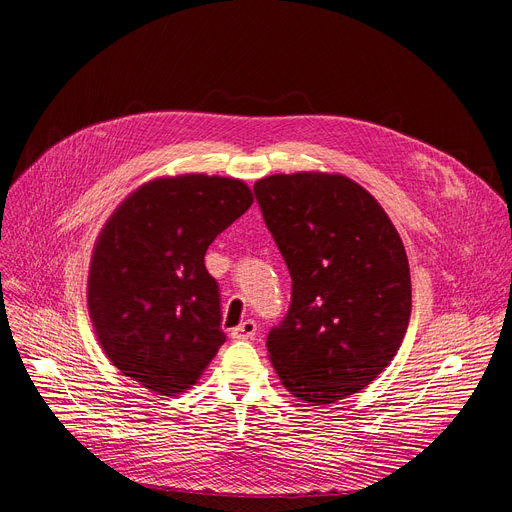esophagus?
<instances>
[{
  "label": "esophagus",
  "instance_id": "1",
  "mask_svg": "<svg viewBox=\"0 0 512 512\" xmlns=\"http://www.w3.org/2000/svg\"><path fill=\"white\" fill-rule=\"evenodd\" d=\"M255 334H257V324H255L253 319H245L240 326H236V328L230 332V336H232L234 340H253Z\"/></svg>",
  "mask_w": 512,
  "mask_h": 512
}]
</instances>
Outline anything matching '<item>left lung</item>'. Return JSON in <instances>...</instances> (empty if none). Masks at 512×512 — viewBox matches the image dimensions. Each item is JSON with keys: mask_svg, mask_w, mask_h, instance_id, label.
<instances>
[{"mask_svg": "<svg viewBox=\"0 0 512 512\" xmlns=\"http://www.w3.org/2000/svg\"><path fill=\"white\" fill-rule=\"evenodd\" d=\"M255 197L292 278L267 353L292 396L332 405L378 378L407 334L405 245L382 205L342 174H274L255 182Z\"/></svg>", "mask_w": 512, "mask_h": 512, "instance_id": "1", "label": "left lung"}]
</instances>
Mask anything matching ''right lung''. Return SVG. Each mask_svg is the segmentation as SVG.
<instances>
[{
  "label": "right lung",
  "mask_w": 512,
  "mask_h": 512,
  "mask_svg": "<svg viewBox=\"0 0 512 512\" xmlns=\"http://www.w3.org/2000/svg\"><path fill=\"white\" fill-rule=\"evenodd\" d=\"M251 203L242 180L182 174L143 184L103 226L89 315L103 353L147 390H188L226 342L205 253Z\"/></svg>",
  "instance_id": "1"
}]
</instances>
